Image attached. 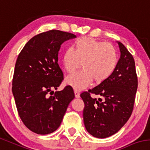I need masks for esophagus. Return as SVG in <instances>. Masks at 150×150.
Returning a JSON list of instances; mask_svg holds the SVG:
<instances>
[{"label": "esophagus", "mask_w": 150, "mask_h": 150, "mask_svg": "<svg viewBox=\"0 0 150 150\" xmlns=\"http://www.w3.org/2000/svg\"><path fill=\"white\" fill-rule=\"evenodd\" d=\"M74 94H75V97H76V98H79V95H80L79 92L77 91H74Z\"/></svg>", "instance_id": "34e87169"}]
</instances>
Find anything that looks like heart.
Returning <instances> with one entry per match:
<instances>
[{
	"instance_id": "heart-1",
	"label": "heart",
	"mask_w": 150,
	"mask_h": 150,
	"mask_svg": "<svg viewBox=\"0 0 150 150\" xmlns=\"http://www.w3.org/2000/svg\"><path fill=\"white\" fill-rule=\"evenodd\" d=\"M62 61L68 74L77 70L82 62V71L65 79L66 84L74 90L81 91L93 80L100 84L108 79L116 68L117 54L111 44L82 37L75 41L74 50L70 48L64 51Z\"/></svg>"
}]
</instances>
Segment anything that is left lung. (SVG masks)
Returning <instances> with one entry per match:
<instances>
[{
  "mask_svg": "<svg viewBox=\"0 0 150 150\" xmlns=\"http://www.w3.org/2000/svg\"><path fill=\"white\" fill-rule=\"evenodd\" d=\"M120 57L108 79L80 94L85 103L83 120L88 132L97 138H105L117 132L132 112L138 77L133 56L117 42ZM100 97L92 98L90 94Z\"/></svg>",
  "mask_w": 150,
  "mask_h": 150,
  "instance_id": "8db88e82",
  "label": "left lung"
}]
</instances>
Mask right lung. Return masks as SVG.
Segmentation results:
<instances>
[{
    "mask_svg": "<svg viewBox=\"0 0 150 150\" xmlns=\"http://www.w3.org/2000/svg\"><path fill=\"white\" fill-rule=\"evenodd\" d=\"M76 35L52 30L33 37L18 56L12 94L22 122L38 134L59 127L68 105L75 97L71 86L56 91L63 80L58 54L63 42Z\"/></svg>",
    "mask_w": 150,
    "mask_h": 150,
    "instance_id": "add662e5",
    "label": "right lung"
}]
</instances>
